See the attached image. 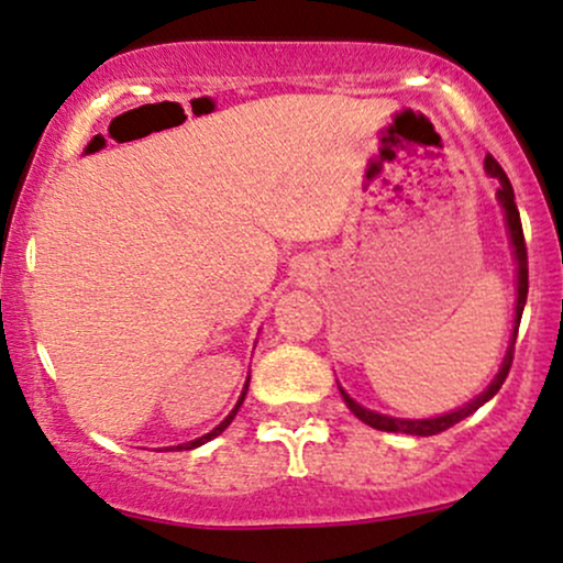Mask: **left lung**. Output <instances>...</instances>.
<instances>
[{
	"label": "left lung",
	"instance_id": "1",
	"mask_svg": "<svg viewBox=\"0 0 563 563\" xmlns=\"http://www.w3.org/2000/svg\"><path fill=\"white\" fill-rule=\"evenodd\" d=\"M484 169L489 178H495L500 183V188H497V201H500L503 207V214H505V229H508V236H510V250H514V261H516V316H514V334H510V345L508 351H505V358L500 364V369H497L495 380H492L482 394L476 396V399H471L468 404H463V407L452 409V412L446 415H435V418H422V420H409V418H390V415H380L375 412V409H366L362 407L358 401H353L349 394H345L343 388H340V396H343L345 407L351 409L353 415H356L358 420L366 422L369 428H377V431H388V433H409V435H435L441 431H446V428H452L454 422L465 420L468 415L476 412L478 407H484L486 401L492 399V396L500 390V385L505 383V377H508L510 372V364H514V343H516V334H519V324H521V313H523V306H527V292H529V268H527V244H523V231H521V218H519V207H516V197H514V186H510L508 175L503 173L500 164L495 162V156H486L484 159Z\"/></svg>",
	"mask_w": 563,
	"mask_h": 563
}]
</instances>
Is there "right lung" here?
Masks as SVG:
<instances>
[{
    "label": "right lung",
    "mask_w": 563,
    "mask_h": 563,
    "mask_svg": "<svg viewBox=\"0 0 563 563\" xmlns=\"http://www.w3.org/2000/svg\"><path fill=\"white\" fill-rule=\"evenodd\" d=\"M247 388H250V377H247V383H244V388H242V396H239V401H236V407L231 409L229 412V418H225L223 422H220L218 428H212L210 433H205V435H199V439H194V441H188V444H178V446H167V450H197V446H201V444H207V441H212L214 435H220L225 431V428L231 426V420L236 418V412H239V407H242L244 404V396H247Z\"/></svg>",
    "instance_id": "right-lung-1"
}]
</instances>
